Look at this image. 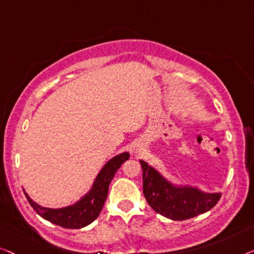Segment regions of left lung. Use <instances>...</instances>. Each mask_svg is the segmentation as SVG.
Here are the masks:
<instances>
[{"label": "left lung", "mask_w": 254, "mask_h": 254, "mask_svg": "<svg viewBox=\"0 0 254 254\" xmlns=\"http://www.w3.org/2000/svg\"><path fill=\"white\" fill-rule=\"evenodd\" d=\"M140 164L145 198L156 213L168 219H191L208 212L221 198V193H205L195 188L175 187L145 161L140 160Z\"/></svg>", "instance_id": "1"}]
</instances>
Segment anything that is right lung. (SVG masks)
I'll return each instance as SVG.
<instances>
[{
  "label": "right lung",
  "instance_id": "1",
  "mask_svg": "<svg viewBox=\"0 0 254 254\" xmlns=\"http://www.w3.org/2000/svg\"><path fill=\"white\" fill-rule=\"evenodd\" d=\"M128 158H130V154L126 152L109 160L99 173L91 191L72 206L57 209L46 208V207L34 202L28 197L26 192H25V195L35 212L49 222L62 228H66V229H79V228L86 227L101 213L107 195H108L110 182L115 176L116 171L120 169L124 161L128 160Z\"/></svg>",
  "mask_w": 254,
  "mask_h": 254
}]
</instances>
